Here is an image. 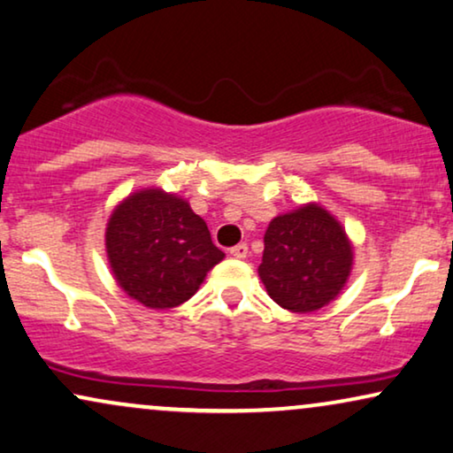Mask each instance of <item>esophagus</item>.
I'll return each instance as SVG.
<instances>
[{"mask_svg":"<svg viewBox=\"0 0 453 453\" xmlns=\"http://www.w3.org/2000/svg\"><path fill=\"white\" fill-rule=\"evenodd\" d=\"M248 251H250L248 243H239L234 245V248H231V256L237 257V260H243V257H248Z\"/></svg>","mask_w":453,"mask_h":453,"instance_id":"34e87169","label":"esophagus"}]
</instances>
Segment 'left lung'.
<instances>
[{"label": "left lung", "instance_id": "obj_1", "mask_svg": "<svg viewBox=\"0 0 453 453\" xmlns=\"http://www.w3.org/2000/svg\"><path fill=\"white\" fill-rule=\"evenodd\" d=\"M354 268V245L342 222L310 202L270 220L257 266L268 296L289 312L325 308L342 293Z\"/></svg>", "mask_w": 453, "mask_h": 453}]
</instances>
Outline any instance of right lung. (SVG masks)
<instances>
[{"mask_svg": "<svg viewBox=\"0 0 453 453\" xmlns=\"http://www.w3.org/2000/svg\"><path fill=\"white\" fill-rule=\"evenodd\" d=\"M105 251L120 289L151 310L185 303L225 257L189 202L160 187L134 191L111 210Z\"/></svg>", "mask_w": 453, "mask_h": 453, "instance_id": "1", "label": "right lung"}]
</instances>
